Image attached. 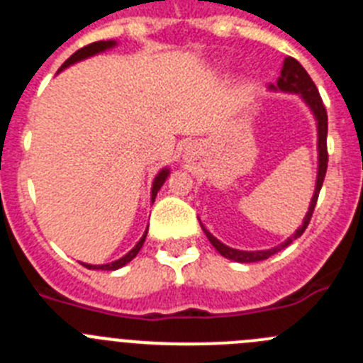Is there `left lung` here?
Listing matches in <instances>:
<instances>
[{"label": "left lung", "mask_w": 363, "mask_h": 363, "mask_svg": "<svg viewBox=\"0 0 363 363\" xmlns=\"http://www.w3.org/2000/svg\"><path fill=\"white\" fill-rule=\"evenodd\" d=\"M272 91H284V93H297L301 95L302 101L306 102V106L311 109L313 113L315 121H317V149H318V171H317V185H315V192L313 198H311V203L308 212H306V218L302 219V225L295 230L294 235L286 239L284 242L277 245L275 248H270V250H257V252H247V250H235V248L227 247V245H223L219 239H216L207 228L201 225L203 228L205 235L208 238V241L212 242V247L223 255V257L232 259V261L238 262H257V261H264V259L272 257L277 252L284 250L288 245L295 241L297 238H301L302 232L306 230V227L310 225V219L313 216L315 205H317L318 199V192H320L322 184H324L325 178V171H328V145H325V140H328V113H325L324 104H322V99L318 95V89L315 86V82L311 81V77L308 75L304 68H302L301 62L294 57H286L284 65H282L281 69V77L277 79V84H270Z\"/></svg>", "instance_id": "1"}]
</instances>
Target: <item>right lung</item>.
<instances>
[{
    "instance_id": "1",
    "label": "right lung",
    "mask_w": 363,
    "mask_h": 363,
    "mask_svg": "<svg viewBox=\"0 0 363 363\" xmlns=\"http://www.w3.org/2000/svg\"><path fill=\"white\" fill-rule=\"evenodd\" d=\"M113 46H116V41H113V39H111V41H97V43H91V45L84 46V48L77 50V52L73 53L72 57H69L68 61H66L65 65L61 66V69H59V72H62V69L68 68V66L75 65V62L84 61V59L91 57V55H97V53L106 52V50L113 48ZM169 172H171V171H169V169L165 167V169H162V171H160L158 174L155 176V182H152V189H151V201H152V203H155V198H156V194H158L160 189H162V185L165 184V179H167ZM145 235H147V230L144 232V235H142V238H140V241L136 242L135 247H133V250H129L128 254L124 255V257L116 259V261L108 262V264H86V262H81V264H84L86 268H89V270H118V268H122V266H125L129 261H133V259L136 257V254L140 252L142 245H144Z\"/></svg>"
}]
</instances>
